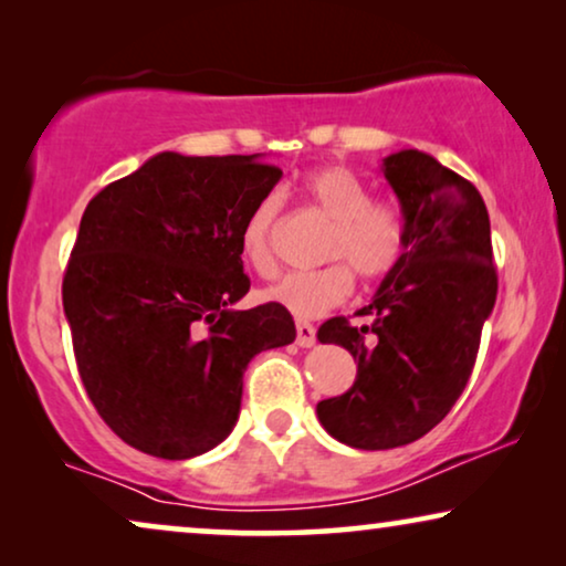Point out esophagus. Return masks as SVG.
<instances>
[{"mask_svg": "<svg viewBox=\"0 0 566 566\" xmlns=\"http://www.w3.org/2000/svg\"><path fill=\"white\" fill-rule=\"evenodd\" d=\"M296 343L301 347H312L316 343V329L308 322H296Z\"/></svg>", "mask_w": 566, "mask_h": 566, "instance_id": "34e87169", "label": "esophagus"}]
</instances>
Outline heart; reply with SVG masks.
<instances>
[{
	"mask_svg": "<svg viewBox=\"0 0 566 566\" xmlns=\"http://www.w3.org/2000/svg\"><path fill=\"white\" fill-rule=\"evenodd\" d=\"M304 196L335 223L327 260L335 265L314 273H291L268 291V298L298 319H316L345 304L353 293V270L363 281L389 275L405 254V223L389 206L374 203V192L347 167L314 169L304 180ZM283 219V196L268 192L242 229V252L260 275L275 273V231Z\"/></svg>",
	"mask_w": 566,
	"mask_h": 566,
	"instance_id": "1",
	"label": "heart"
}]
</instances>
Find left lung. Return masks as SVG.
Here are the masks:
<instances>
[{
  "instance_id": "obj_1",
  "label": "left lung",
  "mask_w": 566,
  "mask_h": 566,
  "mask_svg": "<svg viewBox=\"0 0 566 566\" xmlns=\"http://www.w3.org/2000/svg\"><path fill=\"white\" fill-rule=\"evenodd\" d=\"M381 172L405 219V254L353 327L327 319L319 343L358 363L355 384L316 405L322 428L360 451L407 446L451 412L497 298L490 213L479 190L430 154L401 149Z\"/></svg>"
}]
</instances>
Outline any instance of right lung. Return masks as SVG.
Masks as SVG:
<instances>
[{
    "label": "right lung",
    "mask_w": 566,
    "mask_h": 566,
    "mask_svg": "<svg viewBox=\"0 0 566 566\" xmlns=\"http://www.w3.org/2000/svg\"><path fill=\"white\" fill-rule=\"evenodd\" d=\"M283 172L250 157L161 151L84 208L64 273L74 358L97 415L157 459L234 430L250 360L296 339L289 308H244L242 229Z\"/></svg>",
    "instance_id": "add662e5"
}]
</instances>
